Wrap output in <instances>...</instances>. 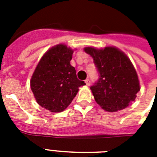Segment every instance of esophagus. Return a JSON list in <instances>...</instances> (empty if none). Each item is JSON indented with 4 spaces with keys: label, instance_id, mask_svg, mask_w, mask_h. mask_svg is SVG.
<instances>
[{
    "label": "esophagus",
    "instance_id": "1",
    "mask_svg": "<svg viewBox=\"0 0 157 157\" xmlns=\"http://www.w3.org/2000/svg\"><path fill=\"white\" fill-rule=\"evenodd\" d=\"M85 84H86L87 86H89V85H91L90 80H89V79H86V80L85 81Z\"/></svg>",
    "mask_w": 157,
    "mask_h": 157
}]
</instances>
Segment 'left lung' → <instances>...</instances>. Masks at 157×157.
<instances>
[{
    "instance_id": "8db88e82",
    "label": "left lung",
    "mask_w": 157,
    "mask_h": 157,
    "mask_svg": "<svg viewBox=\"0 0 157 157\" xmlns=\"http://www.w3.org/2000/svg\"><path fill=\"white\" fill-rule=\"evenodd\" d=\"M85 52L93 57L99 72L98 81L90 88L96 102L111 113L131 105L140 89L129 58L116 47L104 49L86 47Z\"/></svg>"
}]
</instances>
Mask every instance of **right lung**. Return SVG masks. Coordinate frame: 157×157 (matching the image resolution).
<instances>
[{
	"label": "right lung",
	"instance_id": "add662e5",
	"mask_svg": "<svg viewBox=\"0 0 157 157\" xmlns=\"http://www.w3.org/2000/svg\"><path fill=\"white\" fill-rule=\"evenodd\" d=\"M73 50L63 44L48 49L38 63L30 81L36 102L48 111L59 113L70 105L85 81L77 79L70 64Z\"/></svg>",
	"mask_w": 157,
	"mask_h": 157
}]
</instances>
